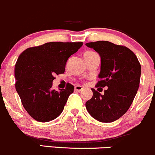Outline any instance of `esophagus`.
Instances as JSON below:
<instances>
[{
	"label": "esophagus",
	"instance_id": "obj_1",
	"mask_svg": "<svg viewBox=\"0 0 155 155\" xmlns=\"http://www.w3.org/2000/svg\"><path fill=\"white\" fill-rule=\"evenodd\" d=\"M83 89H84V88H83V86H76L75 87H74V90L77 91H82Z\"/></svg>",
	"mask_w": 155,
	"mask_h": 155
}]
</instances>
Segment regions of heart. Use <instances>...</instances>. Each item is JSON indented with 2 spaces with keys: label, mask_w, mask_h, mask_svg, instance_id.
<instances>
[{
  "label": "heart",
  "mask_w": 155,
  "mask_h": 155,
  "mask_svg": "<svg viewBox=\"0 0 155 155\" xmlns=\"http://www.w3.org/2000/svg\"><path fill=\"white\" fill-rule=\"evenodd\" d=\"M92 53H94V52H93V51H86L84 54H92Z\"/></svg>",
  "instance_id": "b5f03b06"
}]
</instances>
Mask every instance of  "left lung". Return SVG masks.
<instances>
[{
  "mask_svg": "<svg viewBox=\"0 0 155 155\" xmlns=\"http://www.w3.org/2000/svg\"><path fill=\"white\" fill-rule=\"evenodd\" d=\"M86 45L101 56V81L96 86L108 88L104 95L91 89L93 96L86 101V109L100 122H113L124 115L134 101L140 85V64L134 53L126 46L104 41Z\"/></svg>",
  "mask_w": 155,
  "mask_h": 155,
  "instance_id": "8db88e82",
  "label": "left lung"
}]
</instances>
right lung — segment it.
<instances>
[{"mask_svg": "<svg viewBox=\"0 0 155 155\" xmlns=\"http://www.w3.org/2000/svg\"><path fill=\"white\" fill-rule=\"evenodd\" d=\"M82 42H49L26 49L18 57L15 67V89L23 106L31 117L49 122L64 110L74 86L51 89L55 74H64L67 60L81 46Z\"/></svg>", "mask_w": 155, "mask_h": 155, "instance_id": "obj_1", "label": "right lung"}]
</instances>
